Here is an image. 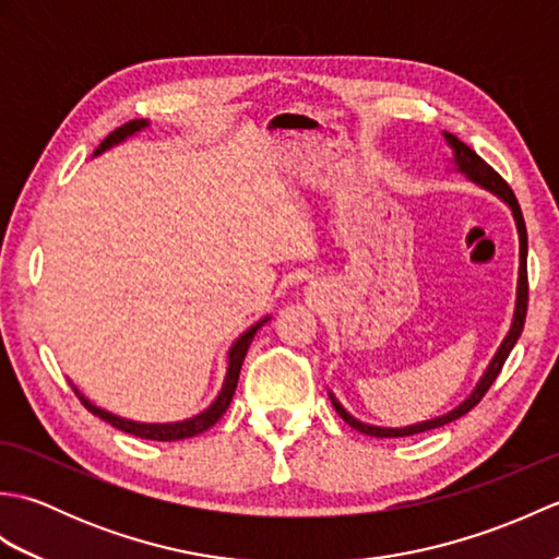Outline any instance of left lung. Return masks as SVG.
<instances>
[{"mask_svg":"<svg viewBox=\"0 0 559 559\" xmlns=\"http://www.w3.org/2000/svg\"><path fill=\"white\" fill-rule=\"evenodd\" d=\"M444 139L447 144L451 146V151H454V165L456 170L463 173L468 177V180H473L476 185H480L483 189H488V192H492L495 197H500L504 204L512 209V216L516 221V230H519V283H516V305H514V319H512V326H509V334L504 336L502 346L497 348L495 358L490 360L488 370H485V374L480 377V382L476 384V389L471 391V396L459 403V406L454 411H449L447 415H439V418H432V420H425V423H418V425H408V427H377V425H367V423H360L358 418H353V415L341 406V403L334 399V394L331 396V403H334L336 413L341 415L343 420H346L353 430H358L362 435H370V437H411V435H418V432H425V430H435V427H442L451 420H459L461 415H466L471 408H476L480 399L488 394V389L492 386V382L497 379V374L502 372V367L509 358V353H512L514 343L519 341L521 331H524V322H526V310H528V271H526V257H528V235H526V223H524V216H521V206L519 201L512 192V187H509L500 175H497L488 163H485L476 151H473L471 146L463 144V141H459L454 134L444 132Z\"/></svg>","mask_w":559,"mask_h":559,"instance_id":"1","label":"left lung"}]
</instances>
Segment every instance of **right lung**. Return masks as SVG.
Masks as SVG:
<instances>
[{
    "mask_svg": "<svg viewBox=\"0 0 559 559\" xmlns=\"http://www.w3.org/2000/svg\"><path fill=\"white\" fill-rule=\"evenodd\" d=\"M144 127H148L146 120H132V122H127L122 127H117L112 134H108V136L100 141V146L93 151V156H100L103 151H108L110 146L120 144V141H124L127 136H134ZM264 322H269V317L261 319V322H257L252 329H247L245 334L233 343V348L228 353V372H225L223 386L218 391L216 401H213L204 413L194 415V418L182 420V423H136V420H127V418H120V415H115V413H108V411H103L98 406H93V403L88 399H83V396H81V403L93 415H98L100 420L110 423L112 427H117V430L129 432V435L141 437V439H156V442H175V439L197 437V435H201L204 430H209V427L216 425L221 420V415L228 411L230 401H233V394H235V386H237V379H240V370H242V360H245V355H247V348L252 346V338H254V334H257V331L261 329V324H264Z\"/></svg>",
    "mask_w": 559,
    "mask_h": 559,
    "instance_id": "add662e5",
    "label": "right lung"
}]
</instances>
